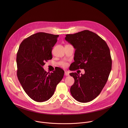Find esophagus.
<instances>
[{"mask_svg":"<svg viewBox=\"0 0 128 128\" xmlns=\"http://www.w3.org/2000/svg\"><path fill=\"white\" fill-rule=\"evenodd\" d=\"M69 75V72H68V71H65V76H68Z\"/></svg>","mask_w":128,"mask_h":128,"instance_id":"1","label":"esophagus"}]
</instances>
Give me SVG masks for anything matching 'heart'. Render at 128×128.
I'll list each match as a JSON object with an SVG mask.
<instances>
[{
  "mask_svg": "<svg viewBox=\"0 0 128 128\" xmlns=\"http://www.w3.org/2000/svg\"><path fill=\"white\" fill-rule=\"evenodd\" d=\"M67 65H68V64H67V63H66V62H62V63H61V66H62V67H66L67 66Z\"/></svg>",
  "mask_w": 128,
  "mask_h": 128,
  "instance_id": "1",
  "label": "heart"
}]
</instances>
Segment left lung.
Returning <instances> with one entry per match:
<instances>
[{
  "label": "left lung",
  "instance_id": "obj_1",
  "mask_svg": "<svg viewBox=\"0 0 128 128\" xmlns=\"http://www.w3.org/2000/svg\"><path fill=\"white\" fill-rule=\"evenodd\" d=\"M65 39L76 49L71 70L85 71L80 76L76 72L69 74L74 79L70 93L78 102H90L100 94L108 80L112 66L110 50L99 36L88 30L67 34Z\"/></svg>",
  "mask_w": 128,
  "mask_h": 128
}]
</instances>
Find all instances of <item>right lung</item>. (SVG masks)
<instances>
[{"mask_svg": "<svg viewBox=\"0 0 128 128\" xmlns=\"http://www.w3.org/2000/svg\"><path fill=\"white\" fill-rule=\"evenodd\" d=\"M59 36L36 33L23 40L17 52L18 78L26 93L35 101L48 100L63 78L64 71L60 68L50 73L42 68L45 61L52 59V47Z\"/></svg>", "mask_w": 128, "mask_h": 128, "instance_id": "1", "label": "right lung"}]
</instances>
